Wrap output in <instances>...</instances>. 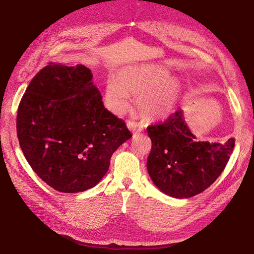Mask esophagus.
<instances>
[{"instance_id":"esophagus-1","label":"esophagus","mask_w":254,"mask_h":254,"mask_svg":"<svg viewBox=\"0 0 254 254\" xmlns=\"http://www.w3.org/2000/svg\"><path fill=\"white\" fill-rule=\"evenodd\" d=\"M127 127L131 128V131L133 132V134H138L139 132L143 131V126H142V124H138L136 122L128 121L127 122Z\"/></svg>"}]
</instances>
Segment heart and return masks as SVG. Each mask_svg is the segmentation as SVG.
<instances>
[{
    "mask_svg": "<svg viewBox=\"0 0 254 254\" xmlns=\"http://www.w3.org/2000/svg\"><path fill=\"white\" fill-rule=\"evenodd\" d=\"M170 72L157 64H134L120 68L117 78H108L104 101L113 115L131 109V94L138 96L137 106L149 121L164 120L175 111L181 96V84Z\"/></svg>",
    "mask_w": 254,
    "mask_h": 254,
    "instance_id": "b5f03b06",
    "label": "heart"
}]
</instances>
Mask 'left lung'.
<instances>
[{
  "label": "left lung",
  "mask_w": 254,
  "mask_h": 254,
  "mask_svg": "<svg viewBox=\"0 0 254 254\" xmlns=\"http://www.w3.org/2000/svg\"><path fill=\"white\" fill-rule=\"evenodd\" d=\"M152 150L147 171L154 185L167 195L189 198L203 192L217 179L235 147V138L224 144L196 142L178 110L164 123L149 126Z\"/></svg>",
  "instance_id": "left-lung-1"
}]
</instances>
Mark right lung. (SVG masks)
Instances as JSON below:
<instances>
[{
    "label": "right lung",
    "mask_w": 254,
    "mask_h": 254,
    "mask_svg": "<svg viewBox=\"0 0 254 254\" xmlns=\"http://www.w3.org/2000/svg\"><path fill=\"white\" fill-rule=\"evenodd\" d=\"M101 99L89 68L49 63L20 100V148L38 177L59 192L94 188L109 169L112 154L132 137Z\"/></svg>",
    "instance_id": "obj_1"
}]
</instances>
